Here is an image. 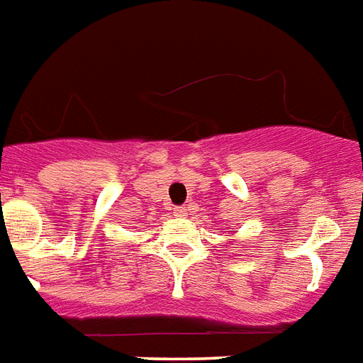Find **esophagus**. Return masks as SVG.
<instances>
[{
	"mask_svg": "<svg viewBox=\"0 0 363 363\" xmlns=\"http://www.w3.org/2000/svg\"><path fill=\"white\" fill-rule=\"evenodd\" d=\"M187 214H189V206H176V208H174V216L185 218Z\"/></svg>",
	"mask_w": 363,
	"mask_h": 363,
	"instance_id": "34e87169",
	"label": "esophagus"
}]
</instances>
